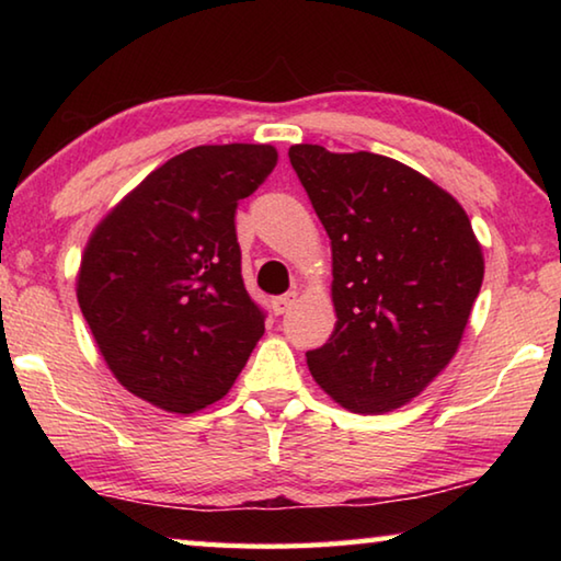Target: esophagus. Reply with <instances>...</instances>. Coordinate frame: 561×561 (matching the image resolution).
<instances>
[{
	"label": "esophagus",
	"instance_id": "obj_1",
	"mask_svg": "<svg viewBox=\"0 0 561 561\" xmlns=\"http://www.w3.org/2000/svg\"><path fill=\"white\" fill-rule=\"evenodd\" d=\"M294 301H297V294H294V291L282 294V297L272 299V311H274V314H277V317L287 314V311L294 307Z\"/></svg>",
	"mask_w": 561,
	"mask_h": 561
}]
</instances>
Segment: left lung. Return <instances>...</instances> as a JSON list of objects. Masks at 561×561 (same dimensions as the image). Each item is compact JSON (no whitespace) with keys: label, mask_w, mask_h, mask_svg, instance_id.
<instances>
[{"label":"left lung","mask_w":561,"mask_h":561,"mask_svg":"<svg viewBox=\"0 0 561 561\" xmlns=\"http://www.w3.org/2000/svg\"><path fill=\"white\" fill-rule=\"evenodd\" d=\"M331 240L334 334L307 351L314 381L348 411L401 408L450 364L482 287L468 215L393 158L289 148Z\"/></svg>","instance_id":"obj_1"}]
</instances>
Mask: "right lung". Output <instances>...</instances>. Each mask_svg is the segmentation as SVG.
I'll list each match as a JSON object with an SVG mask.
<instances>
[{"instance_id":"1","label":"right lung","mask_w":561,"mask_h":561,"mask_svg":"<svg viewBox=\"0 0 561 561\" xmlns=\"http://www.w3.org/2000/svg\"><path fill=\"white\" fill-rule=\"evenodd\" d=\"M277 165L272 146H197L103 217L76 297L118 383L170 413L230 391L264 334L242 282L234 210Z\"/></svg>"}]
</instances>
